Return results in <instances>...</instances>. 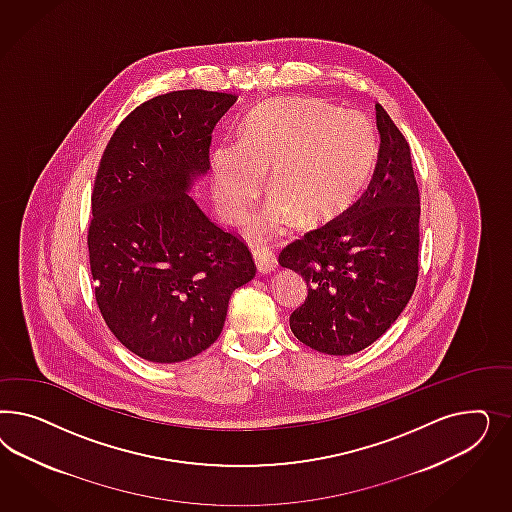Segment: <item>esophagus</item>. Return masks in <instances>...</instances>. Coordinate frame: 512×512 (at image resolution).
Returning <instances> with one entry per match:
<instances>
[{
  "label": "esophagus",
  "mask_w": 512,
  "mask_h": 512,
  "mask_svg": "<svg viewBox=\"0 0 512 512\" xmlns=\"http://www.w3.org/2000/svg\"><path fill=\"white\" fill-rule=\"evenodd\" d=\"M253 259H255L257 270H259L261 274H268V272H272V270L276 268V264H278L276 257H274V253L264 248L253 249Z\"/></svg>",
  "instance_id": "34e87169"
}]
</instances>
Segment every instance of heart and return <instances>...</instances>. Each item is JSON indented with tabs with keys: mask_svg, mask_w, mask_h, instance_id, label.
<instances>
[{
	"mask_svg": "<svg viewBox=\"0 0 512 512\" xmlns=\"http://www.w3.org/2000/svg\"><path fill=\"white\" fill-rule=\"evenodd\" d=\"M375 139L355 110H338L321 99L291 97L251 110L234 146L212 154V184L221 212L246 216L263 186L274 191L253 221L257 238L293 227L317 225L340 212L372 171Z\"/></svg>",
	"mask_w": 512,
	"mask_h": 512,
	"instance_id": "obj_1",
	"label": "heart"
}]
</instances>
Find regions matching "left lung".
I'll return each mask as SVG.
<instances>
[{"mask_svg": "<svg viewBox=\"0 0 512 512\" xmlns=\"http://www.w3.org/2000/svg\"><path fill=\"white\" fill-rule=\"evenodd\" d=\"M379 154L366 191L343 214L281 251L279 264L308 283L289 319L298 340L353 355L398 319L419 278V186L400 129L375 105Z\"/></svg>", "mask_w": 512, "mask_h": 512, "instance_id": "left-lung-1", "label": "left lung"}]
</instances>
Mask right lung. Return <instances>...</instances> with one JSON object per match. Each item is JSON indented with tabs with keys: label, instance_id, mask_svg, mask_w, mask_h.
<instances>
[{
	"label": "right lung",
	"instance_id": "obj_1",
	"mask_svg": "<svg viewBox=\"0 0 512 512\" xmlns=\"http://www.w3.org/2000/svg\"><path fill=\"white\" fill-rule=\"evenodd\" d=\"M236 99L157 95L118 125L101 157L88 229L95 300L110 332L144 360L172 364L208 349L234 289L255 276L248 246L189 195Z\"/></svg>",
	"mask_w": 512,
	"mask_h": 512
}]
</instances>
